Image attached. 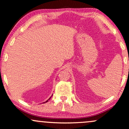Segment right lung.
Segmentation results:
<instances>
[{
	"mask_svg": "<svg viewBox=\"0 0 129 129\" xmlns=\"http://www.w3.org/2000/svg\"><path fill=\"white\" fill-rule=\"evenodd\" d=\"M51 97H52V96H51ZM51 97H50V98H49V99H50V98H51ZM49 99H48V100H49ZM48 101H46V102H48Z\"/></svg>",
	"mask_w": 129,
	"mask_h": 129,
	"instance_id": "right-lung-1",
	"label": "right lung"
}]
</instances>
